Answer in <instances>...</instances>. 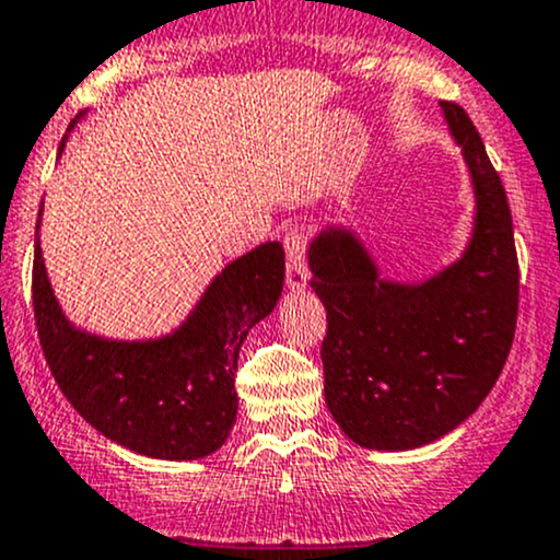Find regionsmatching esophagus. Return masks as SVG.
I'll use <instances>...</instances> for the list:
<instances>
[{"mask_svg": "<svg viewBox=\"0 0 560 560\" xmlns=\"http://www.w3.org/2000/svg\"><path fill=\"white\" fill-rule=\"evenodd\" d=\"M287 249V287L300 292L308 287V268H305V238L300 231H290L284 235Z\"/></svg>", "mask_w": 560, "mask_h": 560, "instance_id": "esophagus-1", "label": "esophagus"}]
</instances>
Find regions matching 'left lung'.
I'll return each instance as SVG.
<instances>
[{"instance_id": "left-lung-1", "label": "left lung", "mask_w": 560, "mask_h": 560, "mask_svg": "<svg viewBox=\"0 0 560 560\" xmlns=\"http://www.w3.org/2000/svg\"><path fill=\"white\" fill-rule=\"evenodd\" d=\"M440 107L472 176L464 255L423 281H392L351 228L327 225L308 246L327 311V408L362 448L410 451L448 434L480 408L513 346L521 284L508 196L467 112Z\"/></svg>"}]
</instances>
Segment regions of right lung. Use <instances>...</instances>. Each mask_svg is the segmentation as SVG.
Here are the masks:
<instances>
[{"label":"right lung","mask_w":560,"mask_h":560,"mask_svg":"<svg viewBox=\"0 0 560 560\" xmlns=\"http://www.w3.org/2000/svg\"><path fill=\"white\" fill-rule=\"evenodd\" d=\"M39 222L43 211L34 238V319L63 397L104 438L141 456L190 462L222 448L238 413L241 343L279 303L284 246L268 241L228 262L174 332L112 340L74 327L61 311L45 270Z\"/></svg>","instance_id":"obj_1"}]
</instances>
